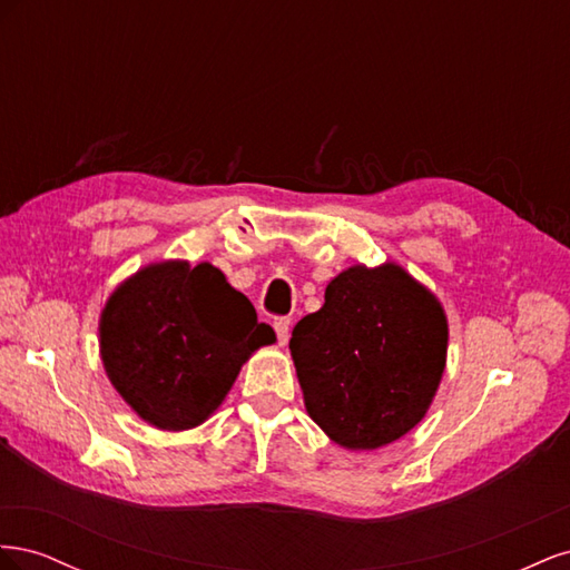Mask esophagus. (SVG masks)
Here are the masks:
<instances>
[{
    "label": "esophagus",
    "mask_w": 570,
    "mask_h": 570,
    "mask_svg": "<svg viewBox=\"0 0 570 570\" xmlns=\"http://www.w3.org/2000/svg\"><path fill=\"white\" fill-rule=\"evenodd\" d=\"M273 327H275V335H278V342L287 344V340H289V318H275Z\"/></svg>",
    "instance_id": "34e87169"
}]
</instances>
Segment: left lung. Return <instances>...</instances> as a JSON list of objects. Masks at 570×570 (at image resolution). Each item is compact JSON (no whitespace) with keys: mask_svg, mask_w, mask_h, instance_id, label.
I'll return each instance as SVG.
<instances>
[{"mask_svg":"<svg viewBox=\"0 0 570 570\" xmlns=\"http://www.w3.org/2000/svg\"><path fill=\"white\" fill-rule=\"evenodd\" d=\"M442 302L400 264H356L325 287L289 340L306 413L344 450L404 438L433 404L446 366Z\"/></svg>","mask_w":570,"mask_h":570,"instance_id":"8db88e82","label":"left lung"}]
</instances>
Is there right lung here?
Returning <instances> with one entry per match:
<instances>
[{"label": "right lung", "instance_id": "right-lung-1", "mask_svg": "<svg viewBox=\"0 0 570 570\" xmlns=\"http://www.w3.org/2000/svg\"><path fill=\"white\" fill-rule=\"evenodd\" d=\"M273 342V327L209 262L147 264L111 292L99 316V356L114 390L166 433L202 425L245 361Z\"/></svg>", "mask_w": 570, "mask_h": 570}]
</instances>
